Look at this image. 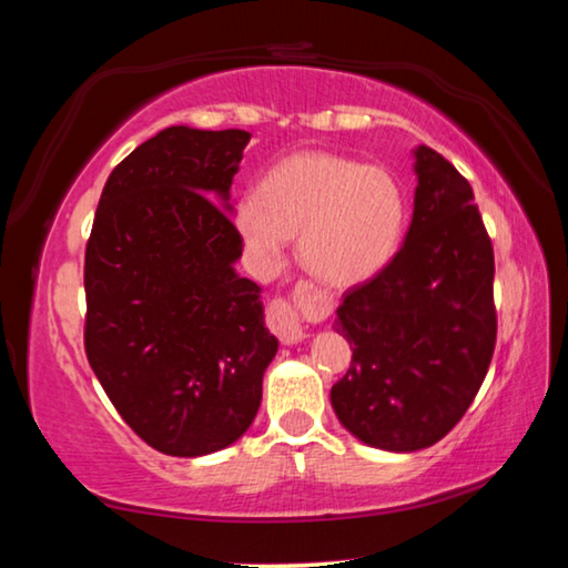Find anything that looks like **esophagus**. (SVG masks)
I'll return each mask as SVG.
<instances>
[{"label":"esophagus","mask_w":568,"mask_h":568,"mask_svg":"<svg viewBox=\"0 0 568 568\" xmlns=\"http://www.w3.org/2000/svg\"><path fill=\"white\" fill-rule=\"evenodd\" d=\"M267 328H271L283 343H297L305 338L301 315H297L295 307L283 301V297H277V301H273L271 307H267Z\"/></svg>","instance_id":"34e87169"}]
</instances>
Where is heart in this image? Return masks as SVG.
<instances>
[{
    "label": "heart",
    "instance_id": "heart-1",
    "mask_svg": "<svg viewBox=\"0 0 568 568\" xmlns=\"http://www.w3.org/2000/svg\"><path fill=\"white\" fill-rule=\"evenodd\" d=\"M408 200L381 165L335 152H295L237 200L235 230L263 271L281 263L291 235L318 281L351 287L390 263L406 233Z\"/></svg>",
    "mask_w": 568,
    "mask_h": 568
}]
</instances>
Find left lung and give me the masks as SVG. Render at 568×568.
I'll list each match as a JSON object with an SVG mask.
<instances>
[{
	"instance_id": "1",
	"label": "left lung",
	"mask_w": 568,
	"mask_h": 568,
	"mask_svg": "<svg viewBox=\"0 0 568 568\" xmlns=\"http://www.w3.org/2000/svg\"><path fill=\"white\" fill-rule=\"evenodd\" d=\"M406 240L371 281L353 285L333 328L353 345L331 388L338 420L373 448L434 446L474 403L496 345L494 247L468 180L416 150Z\"/></svg>"
}]
</instances>
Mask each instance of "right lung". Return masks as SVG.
Listing matches in <instances>:
<instances>
[{"mask_svg":"<svg viewBox=\"0 0 568 568\" xmlns=\"http://www.w3.org/2000/svg\"><path fill=\"white\" fill-rule=\"evenodd\" d=\"M247 142L245 130H162L112 170L94 213L84 351L124 423L168 456L235 444L277 353L222 210Z\"/></svg>","mask_w":568,"mask_h":568,"instance_id":"add662e5","label":"right lung"}]
</instances>
